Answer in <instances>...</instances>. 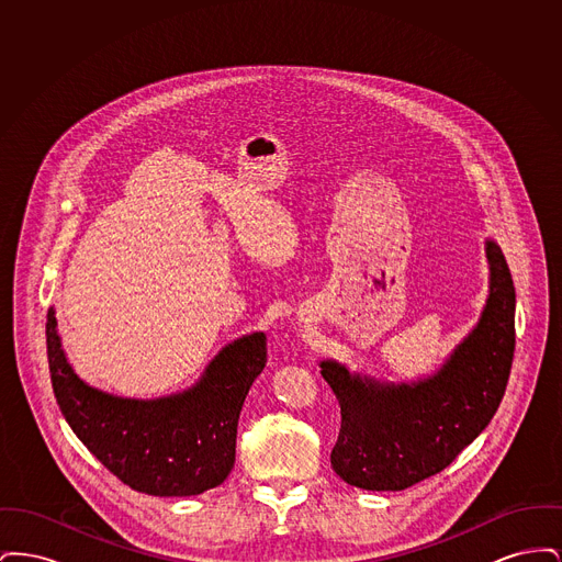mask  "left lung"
<instances>
[{
  "instance_id": "8db88e82",
  "label": "left lung",
  "mask_w": 562,
  "mask_h": 562,
  "mask_svg": "<svg viewBox=\"0 0 562 562\" xmlns=\"http://www.w3.org/2000/svg\"><path fill=\"white\" fill-rule=\"evenodd\" d=\"M491 294L479 326L447 367L417 385H381L322 362L341 406L330 465L367 491H402L442 472L493 419L514 358V303L508 263L486 241Z\"/></svg>"
}]
</instances>
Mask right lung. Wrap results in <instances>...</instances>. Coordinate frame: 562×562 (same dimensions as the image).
<instances>
[{
    "label": "right lung",
    "instance_id": "1",
    "mask_svg": "<svg viewBox=\"0 0 562 562\" xmlns=\"http://www.w3.org/2000/svg\"><path fill=\"white\" fill-rule=\"evenodd\" d=\"M46 346L63 417L113 476L158 497L200 495L229 476L241 404L268 362L263 333L223 349L193 390L147 402L88 387L65 360L54 310Z\"/></svg>",
    "mask_w": 562,
    "mask_h": 562
}]
</instances>
